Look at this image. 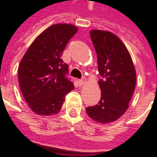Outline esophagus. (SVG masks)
<instances>
[{
	"instance_id": "34e87169",
	"label": "esophagus",
	"mask_w": 157,
	"mask_h": 157,
	"mask_svg": "<svg viewBox=\"0 0 157 157\" xmlns=\"http://www.w3.org/2000/svg\"><path fill=\"white\" fill-rule=\"evenodd\" d=\"M78 82H79V84H80V85L82 86V85H84V84H85L86 80L84 78H82V79H81V80H79Z\"/></svg>"
}]
</instances>
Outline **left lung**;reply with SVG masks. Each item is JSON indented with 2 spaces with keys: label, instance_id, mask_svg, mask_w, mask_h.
<instances>
[{
  "label": "left lung",
  "instance_id": "left-lung-1",
  "mask_svg": "<svg viewBox=\"0 0 157 157\" xmlns=\"http://www.w3.org/2000/svg\"><path fill=\"white\" fill-rule=\"evenodd\" d=\"M90 35L98 55L102 95L98 104L86 108V113L93 120L108 124L117 120L128 109L136 73L128 49L115 34L92 30Z\"/></svg>",
  "mask_w": 157,
  "mask_h": 157
}]
</instances>
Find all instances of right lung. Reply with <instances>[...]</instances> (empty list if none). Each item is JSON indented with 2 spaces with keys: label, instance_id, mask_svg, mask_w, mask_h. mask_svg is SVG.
Here are the masks:
<instances>
[{
  "label": "right lung",
  "instance_id": "1",
  "mask_svg": "<svg viewBox=\"0 0 157 157\" xmlns=\"http://www.w3.org/2000/svg\"><path fill=\"white\" fill-rule=\"evenodd\" d=\"M78 29L71 24H55L33 42L18 67L20 89L32 111L39 115L56 114L65 95L74 89L67 77L68 65L63 51Z\"/></svg>",
  "mask_w": 157,
  "mask_h": 157
}]
</instances>
